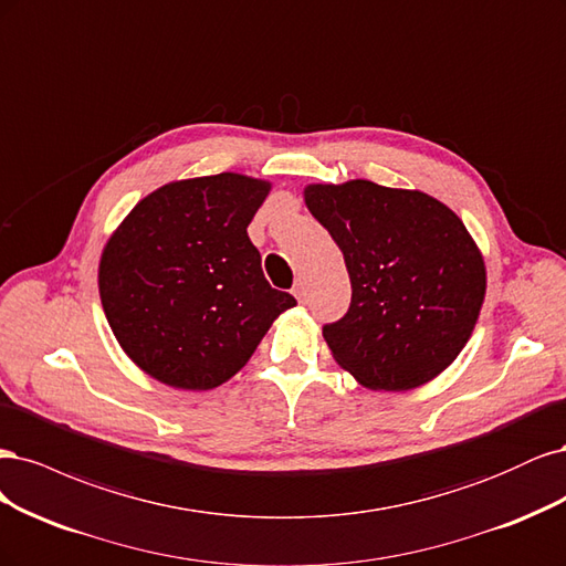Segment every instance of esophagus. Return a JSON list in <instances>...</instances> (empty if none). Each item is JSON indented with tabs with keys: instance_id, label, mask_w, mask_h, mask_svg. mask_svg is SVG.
<instances>
[{
	"instance_id": "obj_1",
	"label": "esophagus",
	"mask_w": 566,
	"mask_h": 566,
	"mask_svg": "<svg viewBox=\"0 0 566 566\" xmlns=\"http://www.w3.org/2000/svg\"><path fill=\"white\" fill-rule=\"evenodd\" d=\"M305 294H307L305 282H303V280H298V282L294 284V296L298 298V303H305Z\"/></svg>"
}]
</instances>
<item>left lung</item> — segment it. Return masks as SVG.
Here are the masks:
<instances>
[{"mask_svg": "<svg viewBox=\"0 0 566 566\" xmlns=\"http://www.w3.org/2000/svg\"><path fill=\"white\" fill-rule=\"evenodd\" d=\"M307 211L329 230L348 268L353 301L324 326L334 359L359 386L413 390L440 376L470 340L486 294L472 234L421 190L310 184Z\"/></svg>", "mask_w": 566, "mask_h": 566, "instance_id": "8db88e82", "label": "left lung"}]
</instances>
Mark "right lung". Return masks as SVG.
<instances>
[{"label":"right lung","instance_id":"obj_1","mask_svg":"<svg viewBox=\"0 0 566 566\" xmlns=\"http://www.w3.org/2000/svg\"><path fill=\"white\" fill-rule=\"evenodd\" d=\"M270 190V180L232 171L171 180L105 242L101 303L140 371L176 390H213L296 305L268 284L247 234Z\"/></svg>","mask_w":566,"mask_h":566}]
</instances>
